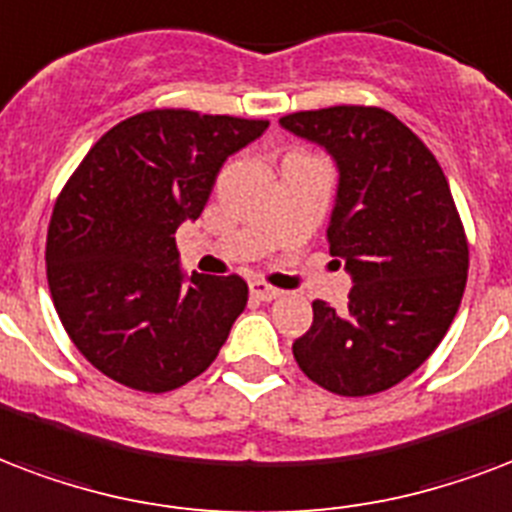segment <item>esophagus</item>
<instances>
[{
    "label": "esophagus",
    "instance_id": "34e87169",
    "mask_svg": "<svg viewBox=\"0 0 512 512\" xmlns=\"http://www.w3.org/2000/svg\"><path fill=\"white\" fill-rule=\"evenodd\" d=\"M249 292H252V298L265 300V303H271V300H276V298H279V295H282V292L276 290V287H271V284L260 282V279H257V282L249 284Z\"/></svg>",
    "mask_w": 512,
    "mask_h": 512
}]
</instances>
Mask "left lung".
Instances as JSON below:
<instances>
[{"mask_svg": "<svg viewBox=\"0 0 512 512\" xmlns=\"http://www.w3.org/2000/svg\"><path fill=\"white\" fill-rule=\"evenodd\" d=\"M279 123L338 166L327 241L354 282L346 311L311 303L292 354L327 392L376 395L438 349L459 311L470 249L454 195L427 144L386 109L343 104Z\"/></svg>", "mask_w": 512, "mask_h": 512, "instance_id": "obj_1", "label": "left lung"}]
</instances>
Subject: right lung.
Instances as JSON below:
<instances>
[{
  "label": "right lung",
  "instance_id": "right-lung-1",
  "mask_svg": "<svg viewBox=\"0 0 512 512\" xmlns=\"http://www.w3.org/2000/svg\"><path fill=\"white\" fill-rule=\"evenodd\" d=\"M268 120L150 109L109 128L58 195L48 284L93 368L139 392L201 376L247 306V282L179 268L174 233L198 220L233 152Z\"/></svg>",
  "mask_w": 512,
  "mask_h": 512
}]
</instances>
